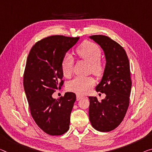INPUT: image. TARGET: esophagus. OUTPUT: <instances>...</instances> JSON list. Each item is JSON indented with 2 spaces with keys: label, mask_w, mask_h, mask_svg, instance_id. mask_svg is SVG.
Here are the masks:
<instances>
[{
  "label": "esophagus",
  "mask_w": 152,
  "mask_h": 152,
  "mask_svg": "<svg viewBox=\"0 0 152 152\" xmlns=\"http://www.w3.org/2000/svg\"><path fill=\"white\" fill-rule=\"evenodd\" d=\"M83 98H84V96L79 95V94H77V100H79L80 99H83Z\"/></svg>",
  "instance_id": "esophagus-1"
}]
</instances>
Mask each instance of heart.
<instances>
[{"label":"heart","mask_w":152,"mask_h":152,"mask_svg":"<svg viewBox=\"0 0 152 152\" xmlns=\"http://www.w3.org/2000/svg\"><path fill=\"white\" fill-rule=\"evenodd\" d=\"M79 57L90 63V69L94 75L101 76L104 72V66L102 60L101 50L96 44L91 41H85L76 50ZM62 73L66 77H70L73 73V58L67 53L63 58L61 63ZM95 83L92 77H76L68 83L67 88L69 91L77 94H85Z\"/></svg>","instance_id":"1"}]
</instances>
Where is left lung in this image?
Listing matches in <instances>:
<instances>
[{
	"instance_id": "left-lung-1",
	"label": "left lung",
	"mask_w": 152,
	"mask_h": 152,
	"mask_svg": "<svg viewBox=\"0 0 152 152\" xmlns=\"http://www.w3.org/2000/svg\"><path fill=\"white\" fill-rule=\"evenodd\" d=\"M90 38L100 45L105 55L103 77L96 90L106 97L99 102L96 97L89 96V118L96 130L109 132L122 122L129 106L132 86L129 60L124 49L109 37L99 34Z\"/></svg>"
}]
</instances>
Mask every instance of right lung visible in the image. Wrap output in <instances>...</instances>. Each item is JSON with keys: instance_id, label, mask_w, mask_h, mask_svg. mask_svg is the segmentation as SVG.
Here are the masks:
<instances>
[{"instance_id": "add662e5", "label": "right lung", "mask_w": 152, "mask_h": 152, "mask_svg": "<svg viewBox=\"0 0 152 152\" xmlns=\"http://www.w3.org/2000/svg\"><path fill=\"white\" fill-rule=\"evenodd\" d=\"M79 39L62 35L46 37L32 46L27 58L23 83L30 114L37 126L52 136L62 135L69 129L76 95L66 92L56 100L52 94L64 83L63 58Z\"/></svg>"}]
</instances>
